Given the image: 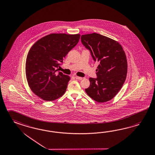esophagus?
<instances>
[{
    "label": "esophagus",
    "instance_id": "34e87169",
    "mask_svg": "<svg viewBox=\"0 0 155 155\" xmlns=\"http://www.w3.org/2000/svg\"><path fill=\"white\" fill-rule=\"evenodd\" d=\"M76 79L79 80H81L83 79V78L81 77H79V76H75Z\"/></svg>",
    "mask_w": 155,
    "mask_h": 155
}]
</instances>
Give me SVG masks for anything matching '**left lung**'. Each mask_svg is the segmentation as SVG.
<instances>
[{
	"label": "left lung",
	"mask_w": 155,
	"mask_h": 155,
	"mask_svg": "<svg viewBox=\"0 0 155 155\" xmlns=\"http://www.w3.org/2000/svg\"><path fill=\"white\" fill-rule=\"evenodd\" d=\"M81 41L93 60L99 62L96 78H90L85 91L95 101L103 103L112 99L123 87L127 74V60L121 45L99 34L83 35Z\"/></svg>",
	"instance_id": "8db88e82"
}]
</instances>
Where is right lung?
I'll list each match as a JSON object with an SVG mask.
<instances>
[{
  "label": "right lung",
  "mask_w": 155,
  "mask_h": 155,
  "mask_svg": "<svg viewBox=\"0 0 155 155\" xmlns=\"http://www.w3.org/2000/svg\"><path fill=\"white\" fill-rule=\"evenodd\" d=\"M80 34H51L37 41L28 53L25 71L28 85L36 95L52 101L64 95L70 79L57 68L79 41Z\"/></svg>",
  "instance_id": "obj_1"
}]
</instances>
